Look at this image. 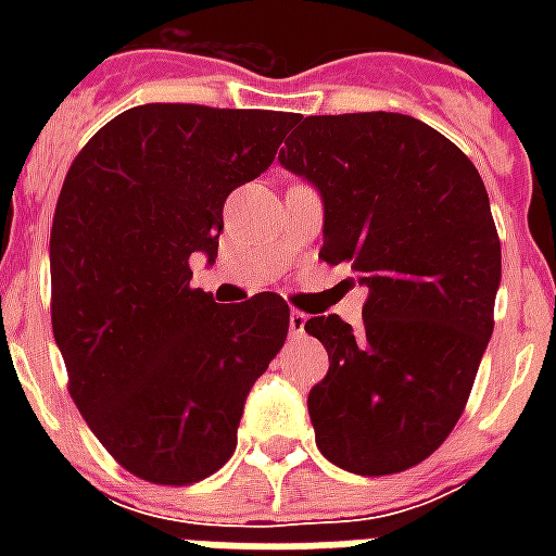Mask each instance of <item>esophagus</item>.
Segmentation results:
<instances>
[{
    "label": "esophagus",
    "instance_id": "34e87169",
    "mask_svg": "<svg viewBox=\"0 0 556 556\" xmlns=\"http://www.w3.org/2000/svg\"><path fill=\"white\" fill-rule=\"evenodd\" d=\"M303 327H306V315L301 309H291L289 315V333L291 337H303Z\"/></svg>",
    "mask_w": 556,
    "mask_h": 556
}]
</instances>
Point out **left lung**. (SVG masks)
I'll use <instances>...</instances> for the list:
<instances>
[{"instance_id": "left-lung-1", "label": "left lung", "mask_w": 556, "mask_h": 556, "mask_svg": "<svg viewBox=\"0 0 556 556\" xmlns=\"http://www.w3.org/2000/svg\"><path fill=\"white\" fill-rule=\"evenodd\" d=\"M279 163L325 199L327 265L369 289L363 325L313 315L330 369L309 390L333 465L387 477L453 431L494 330L501 238L465 151L402 113L298 115Z\"/></svg>"}]
</instances>
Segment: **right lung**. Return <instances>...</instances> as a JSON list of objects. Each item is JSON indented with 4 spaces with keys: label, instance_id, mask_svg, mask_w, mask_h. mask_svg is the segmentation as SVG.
Segmentation results:
<instances>
[{
    "label": "right lung",
    "instance_id": "add662e5",
    "mask_svg": "<svg viewBox=\"0 0 556 556\" xmlns=\"http://www.w3.org/2000/svg\"><path fill=\"white\" fill-rule=\"evenodd\" d=\"M294 113L146 103L83 146L55 202L50 313L67 393L118 465L190 485L226 465L243 402L289 337L274 291L219 306L190 258L277 157Z\"/></svg>",
    "mask_w": 556,
    "mask_h": 556
}]
</instances>
